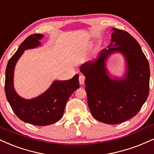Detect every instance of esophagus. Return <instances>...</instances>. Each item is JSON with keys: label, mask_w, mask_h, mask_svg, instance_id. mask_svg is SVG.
Masks as SVG:
<instances>
[{"label": "esophagus", "mask_w": 154, "mask_h": 154, "mask_svg": "<svg viewBox=\"0 0 154 154\" xmlns=\"http://www.w3.org/2000/svg\"><path fill=\"white\" fill-rule=\"evenodd\" d=\"M85 77L84 75H80L79 77V84L80 85H84L85 84Z\"/></svg>", "instance_id": "esophagus-1"}]
</instances>
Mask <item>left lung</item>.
<instances>
[{
  "mask_svg": "<svg viewBox=\"0 0 154 154\" xmlns=\"http://www.w3.org/2000/svg\"><path fill=\"white\" fill-rule=\"evenodd\" d=\"M110 45L97 58L81 65L85 77L88 103L94 118L115 125L134 117L149 96L150 69L139 44L130 34L112 29ZM123 54L126 72L123 78H112L106 67L111 54Z\"/></svg>",
  "mask_w": 154,
  "mask_h": 154,
  "instance_id": "left-lung-1",
  "label": "left lung"
}]
</instances>
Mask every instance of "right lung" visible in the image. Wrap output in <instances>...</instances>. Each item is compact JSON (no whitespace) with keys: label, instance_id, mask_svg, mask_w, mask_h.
Masks as SVG:
<instances>
[{"label":"right lung","instance_id":"obj_1","mask_svg":"<svg viewBox=\"0 0 154 154\" xmlns=\"http://www.w3.org/2000/svg\"><path fill=\"white\" fill-rule=\"evenodd\" d=\"M43 34H34L21 44L16 52L9 59L5 69V92L8 102L15 114L25 123L44 126L56 123L62 118L66 102L79 88V75L68 80H54L42 95L32 99L18 95L14 89V76L16 63L24 51L42 45Z\"/></svg>","mask_w":154,"mask_h":154}]
</instances>
